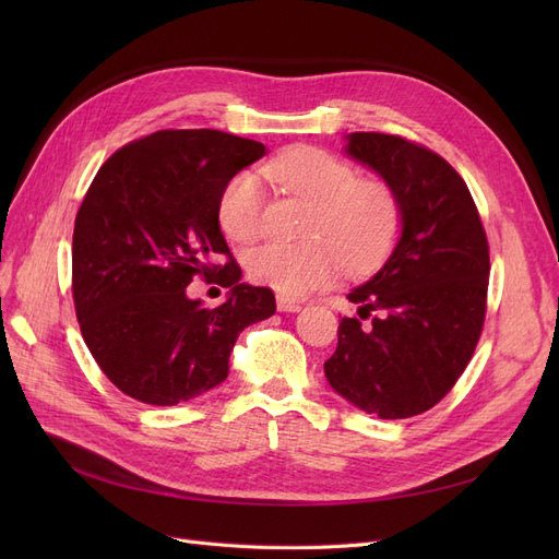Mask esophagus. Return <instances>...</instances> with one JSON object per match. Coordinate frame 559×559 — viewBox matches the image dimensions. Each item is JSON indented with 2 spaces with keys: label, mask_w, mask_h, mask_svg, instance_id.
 I'll use <instances>...</instances> for the list:
<instances>
[{
  "label": "esophagus",
  "mask_w": 559,
  "mask_h": 559,
  "mask_svg": "<svg viewBox=\"0 0 559 559\" xmlns=\"http://www.w3.org/2000/svg\"><path fill=\"white\" fill-rule=\"evenodd\" d=\"M277 308L282 312H298L300 310V300L289 298V296H277Z\"/></svg>",
  "instance_id": "34e87169"
}]
</instances>
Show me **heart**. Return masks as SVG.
Instances as JSON below:
<instances>
[{"label":"heart","instance_id":"b5f03b06","mask_svg":"<svg viewBox=\"0 0 559 559\" xmlns=\"http://www.w3.org/2000/svg\"><path fill=\"white\" fill-rule=\"evenodd\" d=\"M263 177L312 202L306 242H263L247 259V275L284 296L326 284L337 267L364 273L384 259L401 224L396 193L384 181L357 177V167L319 146H294L263 167ZM265 198L251 173L228 179L216 202V222L235 242H249L263 228Z\"/></svg>","mask_w":559,"mask_h":559}]
</instances>
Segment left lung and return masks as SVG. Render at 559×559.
Masks as SVG:
<instances>
[{
	"label": "left lung",
	"mask_w": 559,
	"mask_h": 559,
	"mask_svg": "<svg viewBox=\"0 0 559 559\" xmlns=\"http://www.w3.org/2000/svg\"><path fill=\"white\" fill-rule=\"evenodd\" d=\"M347 154L396 193L403 233L380 273L347 294L359 317H343L324 373L368 415L405 419L433 408L476 352L489 245L468 186L436 151L401 134L352 132Z\"/></svg>",
	"instance_id": "obj_1"
}]
</instances>
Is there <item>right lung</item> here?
Wrapping results in <instances>:
<instances>
[{
	"label": "right lung",
	"mask_w": 559,
	"mask_h": 559,
	"mask_svg": "<svg viewBox=\"0 0 559 559\" xmlns=\"http://www.w3.org/2000/svg\"><path fill=\"white\" fill-rule=\"evenodd\" d=\"M263 154L222 130H158L97 170L74 222L72 298L93 359L126 396L177 405L222 384L240 331L275 314L273 289L240 284L216 222L228 179ZM195 276L229 286L224 307L185 296Z\"/></svg>",
	"instance_id": "add662e5"
}]
</instances>
